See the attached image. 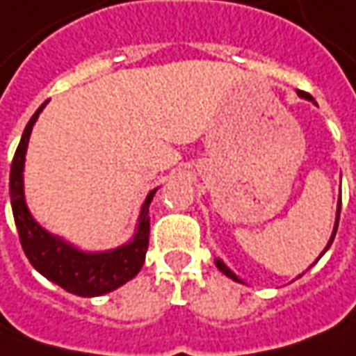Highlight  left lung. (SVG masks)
<instances>
[{
  "label": "left lung",
  "mask_w": 356,
  "mask_h": 356,
  "mask_svg": "<svg viewBox=\"0 0 356 356\" xmlns=\"http://www.w3.org/2000/svg\"><path fill=\"white\" fill-rule=\"evenodd\" d=\"M297 95H299L301 99H305V101H311V103H313V104H317V103H315V99H313V97H311L309 92H303V90H297ZM339 213H341V200H339V204H337V218H335V227H333V234H331V239H329V243L325 245V250H323V253H325V252H327V250H329V248H331V243H333V239H335L337 227H339ZM323 253H321V255H323ZM321 255H319V257H321ZM319 257H317V259H319ZM216 267H218V269H220V271H222L224 275H227L229 280L238 281V283H243V280H239L238 275H236V273H234V271H232V269H229V267H227L226 264H224V261L220 259V257H216ZM301 275H303V273H301ZM301 275H297L295 280H299Z\"/></svg>",
  "instance_id": "left-lung-1"
}]
</instances>
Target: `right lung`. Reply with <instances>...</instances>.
<instances>
[{
	"label": "right lung",
	"instance_id": "1",
	"mask_svg": "<svg viewBox=\"0 0 356 356\" xmlns=\"http://www.w3.org/2000/svg\"><path fill=\"white\" fill-rule=\"evenodd\" d=\"M45 104L47 101L37 108V113L23 130L9 174V198H11V210L19 234L21 248L27 259L31 261V266L43 277L63 287L65 291L79 297H99V295L111 293L143 269L148 236H150L148 206L158 188L150 190L148 196L144 198L132 238L113 250L87 252L39 226V222L31 216L25 202L23 170H25V154H27L31 130Z\"/></svg>",
	"mask_w": 356,
	"mask_h": 356
}]
</instances>
